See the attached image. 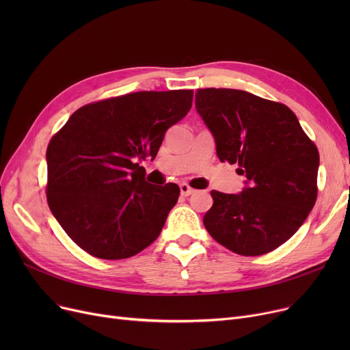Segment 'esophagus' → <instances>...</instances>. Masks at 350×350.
<instances>
[{"label": "esophagus", "instance_id": "esophagus-1", "mask_svg": "<svg viewBox=\"0 0 350 350\" xmlns=\"http://www.w3.org/2000/svg\"><path fill=\"white\" fill-rule=\"evenodd\" d=\"M180 191H181V196H190L194 193V189H191L189 185H186V183H183V185H180Z\"/></svg>", "mask_w": 350, "mask_h": 350}]
</instances>
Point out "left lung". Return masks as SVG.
I'll return each instance as SVG.
<instances>
[{"mask_svg": "<svg viewBox=\"0 0 350 350\" xmlns=\"http://www.w3.org/2000/svg\"><path fill=\"white\" fill-rule=\"evenodd\" d=\"M196 109L221 161L245 176L240 194L213 190L204 227L235 254L273 251L298 231L318 196L319 153L292 110L237 89H197Z\"/></svg>", "mask_w": 350, "mask_h": 350, "instance_id": "1", "label": "left lung"}]
</instances>
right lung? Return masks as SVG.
I'll list each match as a JSON object with an SVG mask.
<instances>
[{
  "label": "right lung",
  "instance_id": "obj_1",
  "mask_svg": "<svg viewBox=\"0 0 350 350\" xmlns=\"http://www.w3.org/2000/svg\"><path fill=\"white\" fill-rule=\"evenodd\" d=\"M193 90L135 92L78 109L46 149V200L88 254L123 260L149 247L178 200L137 161L154 159L167 129L187 115Z\"/></svg>",
  "mask_w": 350,
  "mask_h": 350
}]
</instances>
